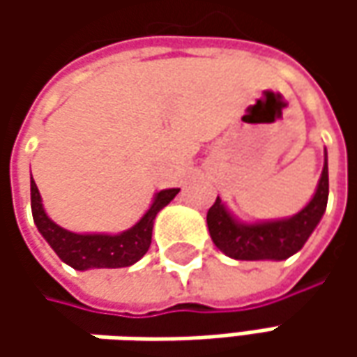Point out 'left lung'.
<instances>
[{"label":"left lung","mask_w":357,"mask_h":357,"mask_svg":"<svg viewBox=\"0 0 357 357\" xmlns=\"http://www.w3.org/2000/svg\"><path fill=\"white\" fill-rule=\"evenodd\" d=\"M328 204V155L314 197L292 218L242 225L232 218L222 200L216 199L206 214L211 238L234 260H286L310 238Z\"/></svg>","instance_id":"8db88e82"}]
</instances>
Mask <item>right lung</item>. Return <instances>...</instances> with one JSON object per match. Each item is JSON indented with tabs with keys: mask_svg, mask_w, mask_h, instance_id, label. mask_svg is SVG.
Here are the masks:
<instances>
[{
	"mask_svg": "<svg viewBox=\"0 0 357 357\" xmlns=\"http://www.w3.org/2000/svg\"><path fill=\"white\" fill-rule=\"evenodd\" d=\"M178 190L181 188H167L157 192L151 208L144 213L143 218L121 234H77L55 225L43 211L41 195L33 178H31V213L37 230L65 264L75 270L125 268L135 264L146 254L151 246L155 216L178 195Z\"/></svg>",
	"mask_w": 357,
	"mask_h": 357,
	"instance_id": "right-lung-1",
	"label": "right lung"
}]
</instances>
